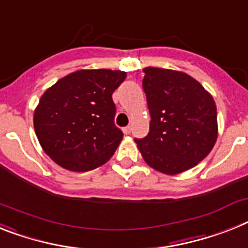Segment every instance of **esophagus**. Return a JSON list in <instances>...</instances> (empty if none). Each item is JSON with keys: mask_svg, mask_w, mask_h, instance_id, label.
I'll return each mask as SVG.
<instances>
[{"mask_svg": "<svg viewBox=\"0 0 248 248\" xmlns=\"http://www.w3.org/2000/svg\"><path fill=\"white\" fill-rule=\"evenodd\" d=\"M123 132H124V134H130V132H132V126H125V128L123 129Z\"/></svg>", "mask_w": 248, "mask_h": 248, "instance_id": "1", "label": "esophagus"}]
</instances>
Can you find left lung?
<instances>
[{
    "instance_id": "8db88e82",
    "label": "left lung",
    "mask_w": 248,
    "mask_h": 248,
    "mask_svg": "<svg viewBox=\"0 0 248 248\" xmlns=\"http://www.w3.org/2000/svg\"><path fill=\"white\" fill-rule=\"evenodd\" d=\"M143 89L150 113L149 133L135 139L148 166L174 175L193 168L215 147L218 135L212 95L188 74L145 67Z\"/></svg>"
}]
</instances>
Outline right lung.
Returning a JSON list of instances; mask_svg holds the SVG:
<instances>
[{
  "label": "right lung",
  "instance_id": "add662e5",
  "mask_svg": "<svg viewBox=\"0 0 248 248\" xmlns=\"http://www.w3.org/2000/svg\"><path fill=\"white\" fill-rule=\"evenodd\" d=\"M126 78L120 70H79L48 88L33 113L42 149L71 172L103 166L115 153L123 132L114 124V90Z\"/></svg>",
  "mask_w": 248,
  "mask_h": 248
}]
</instances>
